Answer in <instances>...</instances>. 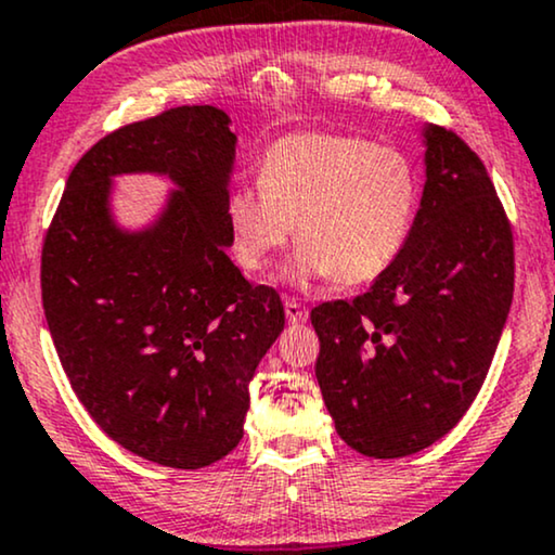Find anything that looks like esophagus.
<instances>
[{
    "label": "esophagus",
    "mask_w": 555,
    "mask_h": 555,
    "mask_svg": "<svg viewBox=\"0 0 555 555\" xmlns=\"http://www.w3.org/2000/svg\"><path fill=\"white\" fill-rule=\"evenodd\" d=\"M285 319H287V323H306L308 313H306V308L298 304V300L287 298L285 300Z\"/></svg>",
    "instance_id": "34e87169"
}]
</instances>
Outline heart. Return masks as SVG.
I'll use <instances>...</instances> for the list:
<instances>
[{"label":"heart","mask_w":555,"mask_h":555,"mask_svg":"<svg viewBox=\"0 0 555 555\" xmlns=\"http://www.w3.org/2000/svg\"><path fill=\"white\" fill-rule=\"evenodd\" d=\"M257 181L227 198L234 257L262 275L295 227L300 247L285 270L293 285L379 278L405 247L418 208L413 160L359 137L287 134L262 155Z\"/></svg>","instance_id":"heart-1"}]
</instances>
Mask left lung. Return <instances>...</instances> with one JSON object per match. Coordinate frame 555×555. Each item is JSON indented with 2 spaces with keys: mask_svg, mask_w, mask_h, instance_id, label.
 <instances>
[{
  "mask_svg": "<svg viewBox=\"0 0 555 555\" xmlns=\"http://www.w3.org/2000/svg\"><path fill=\"white\" fill-rule=\"evenodd\" d=\"M426 183L405 247L370 291L311 311L336 434L372 459L428 449L477 398L515 285L513 232L485 165L423 125Z\"/></svg>",
  "mask_w": 555,
  "mask_h": 555,
  "instance_id": "8db88e82",
  "label": "left lung"
}]
</instances>
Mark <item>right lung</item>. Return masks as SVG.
<instances>
[{"label":"right lung","mask_w":555,"mask_h":555,"mask_svg":"<svg viewBox=\"0 0 555 555\" xmlns=\"http://www.w3.org/2000/svg\"><path fill=\"white\" fill-rule=\"evenodd\" d=\"M234 157L216 106L121 127L70 170L42 244V308L70 387L106 436L170 469L242 441L249 383L285 326L280 295L227 257ZM121 175L173 185L145 225L113 214Z\"/></svg>","instance_id":"right-lung-1"}]
</instances>
